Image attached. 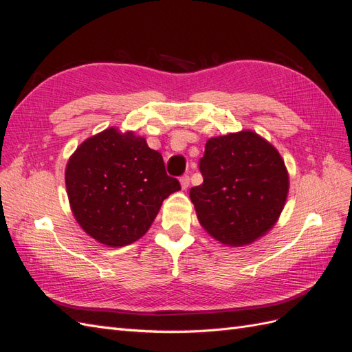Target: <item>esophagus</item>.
Segmentation results:
<instances>
[{"label": "esophagus", "instance_id": "obj_1", "mask_svg": "<svg viewBox=\"0 0 352 352\" xmlns=\"http://www.w3.org/2000/svg\"><path fill=\"white\" fill-rule=\"evenodd\" d=\"M180 185H182V189H186L189 186V175H184L180 177Z\"/></svg>", "mask_w": 352, "mask_h": 352}]
</instances>
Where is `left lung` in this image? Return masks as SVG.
<instances>
[{
  "instance_id": "left-lung-1",
  "label": "left lung",
  "mask_w": 352,
  "mask_h": 352,
  "mask_svg": "<svg viewBox=\"0 0 352 352\" xmlns=\"http://www.w3.org/2000/svg\"><path fill=\"white\" fill-rule=\"evenodd\" d=\"M202 182L190 188L198 220L212 238L245 245L264 235L283 210L289 177L282 157L257 133L211 138L199 158Z\"/></svg>"
}]
</instances>
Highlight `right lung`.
I'll return each mask as SVG.
<instances>
[{"instance_id":"1","label":"right lung","mask_w":352,"mask_h":352,"mask_svg":"<svg viewBox=\"0 0 352 352\" xmlns=\"http://www.w3.org/2000/svg\"><path fill=\"white\" fill-rule=\"evenodd\" d=\"M73 214L109 247H123L150 229L162 202L180 189L163 157L146 141L114 127L85 141L66 167Z\"/></svg>"}]
</instances>
